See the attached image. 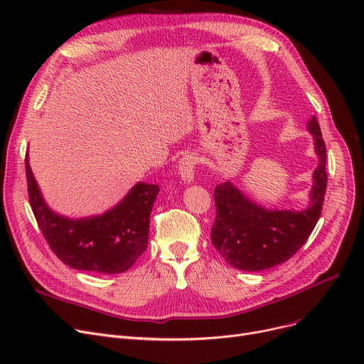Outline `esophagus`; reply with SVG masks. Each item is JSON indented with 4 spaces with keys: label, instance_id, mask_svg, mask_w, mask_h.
<instances>
[{
    "label": "esophagus",
    "instance_id": "1",
    "mask_svg": "<svg viewBox=\"0 0 364 364\" xmlns=\"http://www.w3.org/2000/svg\"><path fill=\"white\" fill-rule=\"evenodd\" d=\"M196 159L192 155H184L178 162V172L184 184H192L195 181Z\"/></svg>",
    "mask_w": 364,
    "mask_h": 364
}]
</instances>
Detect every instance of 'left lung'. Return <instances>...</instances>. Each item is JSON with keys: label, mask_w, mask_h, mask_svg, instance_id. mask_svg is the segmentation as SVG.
I'll return each mask as SVG.
<instances>
[{"label": "left lung", "mask_w": 364, "mask_h": 364, "mask_svg": "<svg viewBox=\"0 0 364 364\" xmlns=\"http://www.w3.org/2000/svg\"><path fill=\"white\" fill-rule=\"evenodd\" d=\"M317 168L304 209H270L247 198L232 181L214 190L217 218L211 230L215 250L242 272H261L288 261L307 242L320 218L326 192V146L316 117L307 122Z\"/></svg>", "instance_id": "1"}]
</instances>
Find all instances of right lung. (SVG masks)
<instances>
[{"label":"right lung","instance_id":"right-lung-1","mask_svg":"<svg viewBox=\"0 0 364 364\" xmlns=\"http://www.w3.org/2000/svg\"><path fill=\"white\" fill-rule=\"evenodd\" d=\"M29 202L38 225L53 252L75 270L119 274L146 251L151 206L158 184L139 181L117 203L100 215L69 218L53 211L43 198L26 153Z\"/></svg>","mask_w":364,"mask_h":364}]
</instances>
